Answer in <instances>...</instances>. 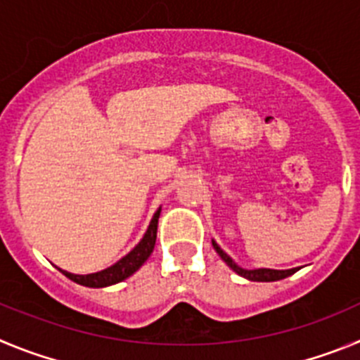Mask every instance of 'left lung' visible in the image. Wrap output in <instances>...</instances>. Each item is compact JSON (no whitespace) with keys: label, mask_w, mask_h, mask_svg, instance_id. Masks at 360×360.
Instances as JSON below:
<instances>
[{"label":"left lung","mask_w":360,"mask_h":360,"mask_svg":"<svg viewBox=\"0 0 360 360\" xmlns=\"http://www.w3.org/2000/svg\"><path fill=\"white\" fill-rule=\"evenodd\" d=\"M213 248H215V251L219 252V257L222 258V260H224L226 264H228L229 267H231L236 274H240V276L248 278V280H251V281H276V280H283V278L290 276V274H294L297 271V269H289V271H276V269H255V271H248V269L238 267V265H236L235 262H233L231 258H229L228 255H226V252L219 248V244H217L215 240H213Z\"/></svg>","instance_id":"8db88e82"}]
</instances>
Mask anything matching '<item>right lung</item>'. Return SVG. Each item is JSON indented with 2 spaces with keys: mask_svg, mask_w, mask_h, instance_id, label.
I'll return each instance as SVG.
<instances>
[{
  "mask_svg": "<svg viewBox=\"0 0 360 360\" xmlns=\"http://www.w3.org/2000/svg\"><path fill=\"white\" fill-rule=\"evenodd\" d=\"M160 212L158 210L154 213L150 220V226H148L147 233L141 238V242L129 252L127 257H124L120 262H116L115 265L111 267L103 269L100 273H93V274H71L66 273V271H60L63 274H66L70 280H73L75 283L84 285V287H108V285H115L118 281L125 280L131 274H134L141 265L147 262V258L150 257V252L154 251V245H156V236H158V219H160Z\"/></svg>",
  "mask_w": 360,
  "mask_h": 360,
  "instance_id": "obj_1",
  "label": "right lung"
}]
</instances>
